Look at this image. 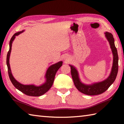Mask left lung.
Wrapping results in <instances>:
<instances>
[{"instance_id":"left-lung-1","label":"left lung","mask_w":124,"mask_h":124,"mask_svg":"<svg viewBox=\"0 0 124 124\" xmlns=\"http://www.w3.org/2000/svg\"><path fill=\"white\" fill-rule=\"evenodd\" d=\"M106 37L110 44L113 54V63L112 72L107 79L102 82L95 83L91 85H84L78 77V73L74 67L70 66L71 75L77 89L80 92L87 95H97L103 93L107 90L110 86L114 83L118 72V54L116 47L114 44V39L113 35L110 33L106 32Z\"/></svg>"}]
</instances>
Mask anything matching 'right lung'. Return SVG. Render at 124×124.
Returning a JSON list of instances; mask_svg holds the SVG:
<instances>
[{
    "label": "right lung",
    "mask_w": 124,
    "mask_h": 124,
    "mask_svg": "<svg viewBox=\"0 0 124 124\" xmlns=\"http://www.w3.org/2000/svg\"><path fill=\"white\" fill-rule=\"evenodd\" d=\"M23 32V31H21V32L16 33L11 37V38L10 40V49L9 51L8 52L7 57V64L8 66V74H9L10 79L11 80V83H12V84H13V85L16 89H17L19 90V91H21L23 93H24L25 95L28 96H40L45 93L52 86V84H53L56 73L58 70V69L62 66V62L61 61L57 63L52 65V66H50L48 68L46 72V82L43 85L40 86H35L33 85H24L18 83L17 81H16L15 79L11 74L9 64V58L10 52H11V50L12 41H13L14 39L15 38V37L16 35H18V34H21Z\"/></svg>",
    "instance_id": "add662e5"
}]
</instances>
